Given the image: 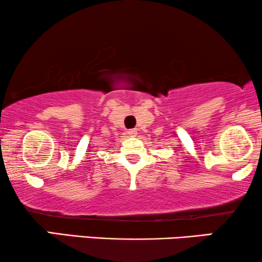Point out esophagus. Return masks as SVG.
Returning <instances> with one entry per match:
<instances>
[{
	"label": "esophagus",
	"mask_w": 262,
	"mask_h": 262,
	"mask_svg": "<svg viewBox=\"0 0 262 262\" xmlns=\"http://www.w3.org/2000/svg\"><path fill=\"white\" fill-rule=\"evenodd\" d=\"M127 135L131 136V137H134V136L137 135V128H131V130H128Z\"/></svg>",
	"instance_id": "obj_1"
}]
</instances>
